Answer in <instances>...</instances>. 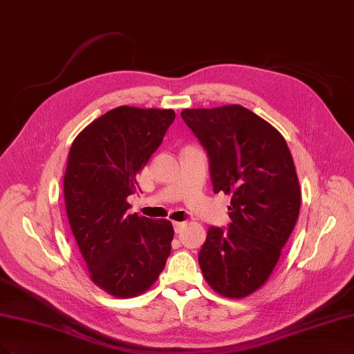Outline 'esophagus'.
<instances>
[{
  "instance_id": "1",
  "label": "esophagus",
  "mask_w": 354,
  "mask_h": 354,
  "mask_svg": "<svg viewBox=\"0 0 354 354\" xmlns=\"http://www.w3.org/2000/svg\"><path fill=\"white\" fill-rule=\"evenodd\" d=\"M173 225H174V231L176 233H180V231L186 227V223H173Z\"/></svg>"
}]
</instances>
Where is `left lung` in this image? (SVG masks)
Listing matches in <instances>:
<instances>
[{"label":"left lung","instance_id":"1","mask_svg":"<svg viewBox=\"0 0 354 354\" xmlns=\"http://www.w3.org/2000/svg\"><path fill=\"white\" fill-rule=\"evenodd\" d=\"M209 156L214 192L231 196L228 230L211 227L199 252L214 291L243 299L272 274L300 212V186L286 139L241 105L183 109Z\"/></svg>","mask_w":354,"mask_h":354}]
</instances>
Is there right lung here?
<instances>
[{
	"mask_svg": "<svg viewBox=\"0 0 354 354\" xmlns=\"http://www.w3.org/2000/svg\"><path fill=\"white\" fill-rule=\"evenodd\" d=\"M174 118L173 109L117 106L71 143L63 181L70 228L91 279L114 297L148 291L171 253V223L129 215L127 196Z\"/></svg>",
	"mask_w": 354,
	"mask_h": 354,
	"instance_id": "add662e5",
	"label": "right lung"
}]
</instances>
